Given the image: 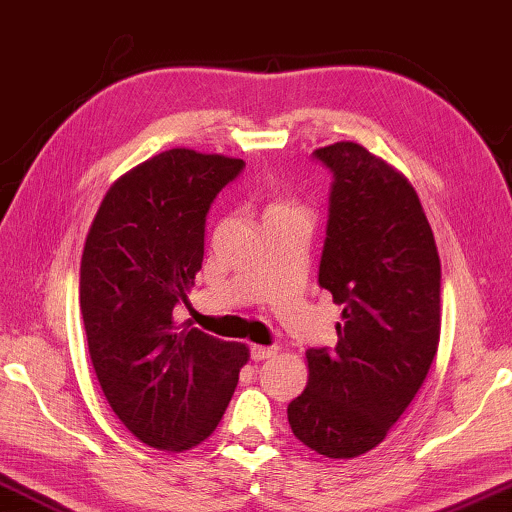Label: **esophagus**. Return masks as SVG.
I'll return each instance as SVG.
<instances>
[{
    "mask_svg": "<svg viewBox=\"0 0 512 512\" xmlns=\"http://www.w3.org/2000/svg\"><path fill=\"white\" fill-rule=\"evenodd\" d=\"M275 353H278V348H275V346H257V344L250 346V358H253L255 362L269 360V358H273Z\"/></svg>",
    "mask_w": 512,
    "mask_h": 512,
    "instance_id": "obj_1",
    "label": "esophagus"
}]
</instances>
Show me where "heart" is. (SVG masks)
<instances>
[{
	"label": "heart",
	"instance_id": "heart-1",
	"mask_svg": "<svg viewBox=\"0 0 512 512\" xmlns=\"http://www.w3.org/2000/svg\"><path fill=\"white\" fill-rule=\"evenodd\" d=\"M273 209H289V207H282V205H275ZM273 209H271V212H273Z\"/></svg>",
	"mask_w": 512,
	"mask_h": 512
}]
</instances>
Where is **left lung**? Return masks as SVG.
Returning a JSON list of instances; mask_svg holds the SVG:
<instances>
[{
	"mask_svg": "<svg viewBox=\"0 0 512 512\" xmlns=\"http://www.w3.org/2000/svg\"><path fill=\"white\" fill-rule=\"evenodd\" d=\"M332 175L319 285L342 305L335 348H307L294 435L326 458L385 440L440 344V257L415 189L358 143L314 152Z\"/></svg>",
	"mask_w": 512,
	"mask_h": 512,
	"instance_id": "left-lung-1",
	"label": "left lung"
}]
</instances>
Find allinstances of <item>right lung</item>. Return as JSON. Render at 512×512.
I'll use <instances>...</instances> for the list:
<instances>
[{"label":"right lung","mask_w":512,"mask_h":512,"mask_svg":"<svg viewBox=\"0 0 512 512\" xmlns=\"http://www.w3.org/2000/svg\"><path fill=\"white\" fill-rule=\"evenodd\" d=\"M243 168L161 152L111 186L86 237L79 300L95 376L127 431L159 451L212 435L248 360L246 344L173 321L202 266L209 207Z\"/></svg>","instance_id":"add662e5"}]
</instances>
